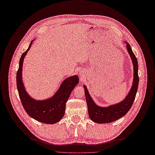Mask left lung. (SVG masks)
Wrapping results in <instances>:
<instances>
[{
    "label": "left lung",
    "instance_id": "obj_1",
    "mask_svg": "<svg viewBox=\"0 0 155 155\" xmlns=\"http://www.w3.org/2000/svg\"><path fill=\"white\" fill-rule=\"evenodd\" d=\"M123 43L126 44V49L129 54L130 58L132 60L133 65V84L124 99L120 102L115 104H112L107 107H101L97 105L93 100L90 94L88 92L86 85H84L85 98L87 104L88 116L94 122L97 124L111 123L121 117L124 116L130 110L134 101L137 94L139 78H138V64L137 59L133 52L130 45L127 41H123Z\"/></svg>",
    "mask_w": 155,
    "mask_h": 155
}]
</instances>
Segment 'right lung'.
<instances>
[{"label":"right lung","instance_id":"add662e5","mask_svg":"<svg viewBox=\"0 0 155 155\" xmlns=\"http://www.w3.org/2000/svg\"><path fill=\"white\" fill-rule=\"evenodd\" d=\"M35 39L32 40L28 48L23 53L19 60L17 72V87L22 105L31 118L43 124H54L62 119L65 113L66 104L70 94L79 83L77 75L66 78L54 94L47 99L35 100L27 92L22 79V66L25 56Z\"/></svg>","mask_w":155,"mask_h":155}]
</instances>
